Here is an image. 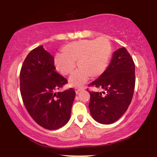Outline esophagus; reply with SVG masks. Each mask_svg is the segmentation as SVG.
<instances>
[{
    "mask_svg": "<svg viewBox=\"0 0 157 157\" xmlns=\"http://www.w3.org/2000/svg\"><path fill=\"white\" fill-rule=\"evenodd\" d=\"M83 90H84V88H82V87H81V88H75V91L76 94H78L79 91H83Z\"/></svg>",
    "mask_w": 157,
    "mask_h": 157,
    "instance_id": "obj_1",
    "label": "esophagus"
}]
</instances>
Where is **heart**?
<instances>
[{
    "label": "heart",
    "instance_id": "b5f03b06",
    "mask_svg": "<svg viewBox=\"0 0 157 157\" xmlns=\"http://www.w3.org/2000/svg\"><path fill=\"white\" fill-rule=\"evenodd\" d=\"M62 51L55 56V67L63 75H68L75 68V60H78L79 68L70 77L69 84L73 87H81L91 76L96 78L105 73L112 47L107 39L99 38L71 42L63 48Z\"/></svg>",
    "mask_w": 157,
    "mask_h": 157
}]
</instances>
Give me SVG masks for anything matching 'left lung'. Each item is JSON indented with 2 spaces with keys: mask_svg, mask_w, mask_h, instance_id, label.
<instances>
[{
  "mask_svg": "<svg viewBox=\"0 0 157 157\" xmlns=\"http://www.w3.org/2000/svg\"><path fill=\"white\" fill-rule=\"evenodd\" d=\"M89 86L105 90L103 94L89 92L93 118L104 124L118 121L128 109L135 86V64L125 48L113 52L107 71Z\"/></svg>",
  "mask_w": 157,
  "mask_h": 157,
  "instance_id": "left-lung-1",
  "label": "left lung"
}]
</instances>
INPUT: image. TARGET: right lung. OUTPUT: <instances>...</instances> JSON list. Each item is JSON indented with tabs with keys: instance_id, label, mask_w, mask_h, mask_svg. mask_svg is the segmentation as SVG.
I'll return each mask as SVG.
<instances>
[{
	"instance_id": "add662e5",
	"label": "right lung",
	"mask_w": 157,
	"mask_h": 157,
	"mask_svg": "<svg viewBox=\"0 0 157 157\" xmlns=\"http://www.w3.org/2000/svg\"><path fill=\"white\" fill-rule=\"evenodd\" d=\"M55 70L54 57L41 46L30 52L20 72V91L26 109L37 124L50 130L68 123L75 97L72 88L56 92L68 81Z\"/></svg>"
}]
</instances>
